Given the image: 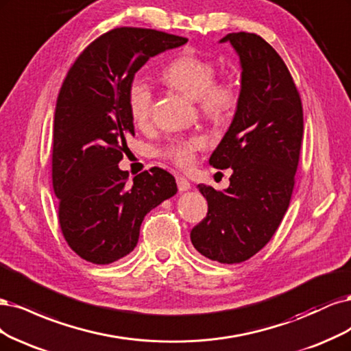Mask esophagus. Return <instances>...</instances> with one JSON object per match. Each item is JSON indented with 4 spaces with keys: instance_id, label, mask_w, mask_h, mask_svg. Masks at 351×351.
<instances>
[{
    "instance_id": "obj_1",
    "label": "esophagus",
    "mask_w": 351,
    "mask_h": 351,
    "mask_svg": "<svg viewBox=\"0 0 351 351\" xmlns=\"http://www.w3.org/2000/svg\"><path fill=\"white\" fill-rule=\"evenodd\" d=\"M176 184H178V189H179L180 192L188 191V189L191 188L189 180H188L185 176H176Z\"/></svg>"
}]
</instances>
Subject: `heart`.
Returning a JSON list of instances; mask_svg holds the SVG:
<instances>
[{
    "label": "heart",
    "instance_id": "1",
    "mask_svg": "<svg viewBox=\"0 0 351 351\" xmlns=\"http://www.w3.org/2000/svg\"><path fill=\"white\" fill-rule=\"evenodd\" d=\"M217 69L211 60L198 55H180L169 62L163 71V80L178 92L199 101L202 115L211 121H224L239 101V90L230 80H216ZM128 109L137 123H145L153 110V88L144 78L135 77L128 86ZM199 138L169 141L160 154L178 166H189L194 162Z\"/></svg>",
    "mask_w": 351,
    "mask_h": 351
}]
</instances>
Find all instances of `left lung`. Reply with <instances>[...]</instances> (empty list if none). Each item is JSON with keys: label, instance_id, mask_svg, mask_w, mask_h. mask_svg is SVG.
Returning a JSON list of instances; mask_svg holds the SVG:
<instances>
[{"label": "left lung", "instance_id": "left-lung-1", "mask_svg": "<svg viewBox=\"0 0 351 351\" xmlns=\"http://www.w3.org/2000/svg\"><path fill=\"white\" fill-rule=\"evenodd\" d=\"M242 84L236 114L210 165L232 167L228 189L199 184L206 219L191 230L195 250L213 261L239 264L269 242L289 208L303 138L298 87L281 56L255 33L237 32Z\"/></svg>", "mask_w": 351, "mask_h": 351}]
</instances>
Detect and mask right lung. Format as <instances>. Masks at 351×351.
Segmentation results:
<instances>
[{"mask_svg":"<svg viewBox=\"0 0 351 351\" xmlns=\"http://www.w3.org/2000/svg\"><path fill=\"white\" fill-rule=\"evenodd\" d=\"M169 33L117 27L78 55L56 99L52 185L64 239L88 263L105 265L138 242L145 214L176 194L175 178L160 167L134 176L118 163L134 135L128 86L152 56L182 47Z\"/></svg>","mask_w":351,"mask_h":351,"instance_id":"add662e5","label":"right lung"}]
</instances>
